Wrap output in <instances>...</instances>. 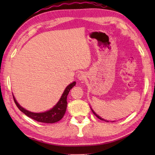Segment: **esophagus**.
Returning <instances> with one entry per match:
<instances>
[{"mask_svg":"<svg viewBox=\"0 0 155 155\" xmlns=\"http://www.w3.org/2000/svg\"><path fill=\"white\" fill-rule=\"evenodd\" d=\"M77 77L80 81L84 80V78L86 77V75H85L84 72H80L79 73L77 74Z\"/></svg>","mask_w":155,"mask_h":155,"instance_id":"esophagus-1","label":"esophagus"}]
</instances>
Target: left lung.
I'll use <instances>...</instances> for the list:
<instances>
[{"label": "left lung", "instance_id": "8db88e82", "mask_svg": "<svg viewBox=\"0 0 155 155\" xmlns=\"http://www.w3.org/2000/svg\"><path fill=\"white\" fill-rule=\"evenodd\" d=\"M91 110H92V112H93V114L95 115V116H96L97 118H99V119H101V120H104V121H106V122H108V120H104V118H102L100 116H98V115L96 113H95V112L93 110V109H92V108H91ZM114 122V121H113Z\"/></svg>", "mask_w": 155, "mask_h": 155}]
</instances>
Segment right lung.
Instances as JSON below:
<instances>
[{
	"instance_id": "right-lung-1",
	"label": "right lung",
	"mask_w": 155,
	"mask_h": 155,
	"mask_svg": "<svg viewBox=\"0 0 155 155\" xmlns=\"http://www.w3.org/2000/svg\"><path fill=\"white\" fill-rule=\"evenodd\" d=\"M75 84V81L71 83L70 84H68V86L66 87L61 98L58 101V103L56 104L51 109L43 112V113H32V112L26 110L25 108L22 107L21 105L18 103V102L15 99L14 95L12 94V96L13 98H14L15 103L18 108V109L27 115V117H30L32 118V119H34L38 122H41V123H54L62 119V118L64 117L67 107V96L71 88L73 87Z\"/></svg>"
}]
</instances>
